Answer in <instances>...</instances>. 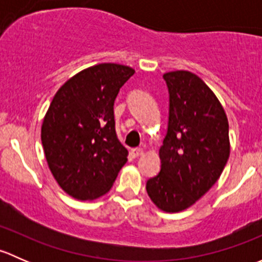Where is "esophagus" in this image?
<instances>
[{"label":"esophagus","instance_id":"1","mask_svg":"<svg viewBox=\"0 0 262 262\" xmlns=\"http://www.w3.org/2000/svg\"><path fill=\"white\" fill-rule=\"evenodd\" d=\"M132 155H133V157H139V156L143 155V149L142 148H133L132 149Z\"/></svg>","mask_w":262,"mask_h":262}]
</instances>
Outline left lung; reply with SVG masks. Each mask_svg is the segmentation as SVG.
Instances as JSON below:
<instances>
[{
	"label": "left lung",
	"instance_id": "left-lung-1",
	"mask_svg": "<svg viewBox=\"0 0 262 262\" xmlns=\"http://www.w3.org/2000/svg\"><path fill=\"white\" fill-rule=\"evenodd\" d=\"M170 94L168 126L160 148L161 170L147 181L161 210L195 204L218 181L229 157L228 119L214 92L189 71L163 75Z\"/></svg>",
	"mask_w": 262,
	"mask_h": 262
}]
</instances>
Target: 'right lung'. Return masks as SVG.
Segmentation results:
<instances>
[{"instance_id":"right-lung-1","label":"right lung","mask_w":262,"mask_h":262,"mask_svg":"<svg viewBox=\"0 0 262 262\" xmlns=\"http://www.w3.org/2000/svg\"><path fill=\"white\" fill-rule=\"evenodd\" d=\"M134 72L116 63L92 66L66 82L50 102L41 143L55 181L75 199L106 194L128 161L116 137L114 101Z\"/></svg>"}]
</instances>
